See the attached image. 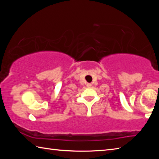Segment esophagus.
I'll return each mask as SVG.
<instances>
[{
	"mask_svg": "<svg viewBox=\"0 0 159 159\" xmlns=\"http://www.w3.org/2000/svg\"><path fill=\"white\" fill-rule=\"evenodd\" d=\"M86 86H87L88 88H90V87H91V86H92V84H91V83H87Z\"/></svg>",
	"mask_w": 159,
	"mask_h": 159,
	"instance_id": "obj_1",
	"label": "esophagus"
}]
</instances>
